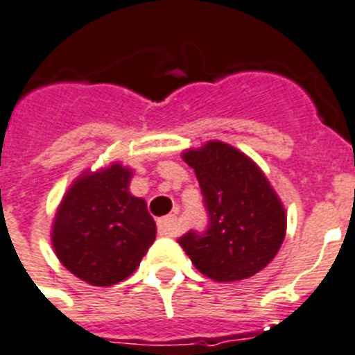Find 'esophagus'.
Masks as SVG:
<instances>
[{
    "mask_svg": "<svg viewBox=\"0 0 355 355\" xmlns=\"http://www.w3.org/2000/svg\"><path fill=\"white\" fill-rule=\"evenodd\" d=\"M178 232V218L175 215H168L158 220V235L160 237H173Z\"/></svg>",
    "mask_w": 355,
    "mask_h": 355,
    "instance_id": "esophagus-1",
    "label": "esophagus"
}]
</instances>
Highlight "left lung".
Instances as JSON below:
<instances>
[{
    "mask_svg": "<svg viewBox=\"0 0 355 355\" xmlns=\"http://www.w3.org/2000/svg\"><path fill=\"white\" fill-rule=\"evenodd\" d=\"M207 211L206 232L178 239L198 272L218 282L243 281L266 268L286 235V213L264 173L224 142L187 149Z\"/></svg>",
    "mask_w": 355,
    "mask_h": 355,
    "instance_id": "obj_1",
    "label": "left lung"
}]
</instances>
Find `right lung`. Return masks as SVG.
<instances>
[{
  "label": "right lung",
  "mask_w": 355,
  "mask_h": 355,
  "mask_svg": "<svg viewBox=\"0 0 355 355\" xmlns=\"http://www.w3.org/2000/svg\"><path fill=\"white\" fill-rule=\"evenodd\" d=\"M131 177V169L122 164L83 173L69 187L54 217L58 259L93 286L128 279L157 237L146 200L129 193Z\"/></svg>",
  "instance_id": "add662e5"
}]
</instances>
